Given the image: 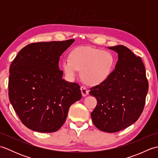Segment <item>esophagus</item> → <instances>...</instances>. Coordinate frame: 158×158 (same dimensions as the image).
<instances>
[{"label":"esophagus","instance_id":"1","mask_svg":"<svg viewBox=\"0 0 158 158\" xmlns=\"http://www.w3.org/2000/svg\"><path fill=\"white\" fill-rule=\"evenodd\" d=\"M81 94H82L83 96H86L89 93L88 89H87L85 86H81Z\"/></svg>","mask_w":158,"mask_h":158}]
</instances>
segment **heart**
Segmentation results:
<instances>
[{"label":"heart","mask_w":158,"mask_h":158,"mask_svg":"<svg viewBox=\"0 0 158 158\" xmlns=\"http://www.w3.org/2000/svg\"><path fill=\"white\" fill-rule=\"evenodd\" d=\"M63 61L62 69L66 78L73 81L81 70V77L87 84L97 85L111 74L115 59L111 53L90 47H79L70 52Z\"/></svg>","instance_id":"1"}]
</instances>
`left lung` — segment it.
I'll return each mask as SVG.
<instances>
[{
    "instance_id": "obj_1",
    "label": "left lung",
    "mask_w": 158,
    "mask_h": 158,
    "mask_svg": "<svg viewBox=\"0 0 158 158\" xmlns=\"http://www.w3.org/2000/svg\"><path fill=\"white\" fill-rule=\"evenodd\" d=\"M118 53L113 71L106 81L90 88L97 105L91 113L92 122L100 130L116 132L136 122L144 109L148 81L141 58L126 47L108 48Z\"/></svg>"
}]
</instances>
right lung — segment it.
<instances>
[{
  "label": "right lung",
  "mask_w": 158,
  "mask_h": 158,
  "mask_svg": "<svg viewBox=\"0 0 158 158\" xmlns=\"http://www.w3.org/2000/svg\"><path fill=\"white\" fill-rule=\"evenodd\" d=\"M74 39L24 47L9 69V98L23 125L53 132L65 122L70 105L81 98L80 86L62 79L59 60Z\"/></svg>",
  "instance_id": "obj_1"
}]
</instances>
